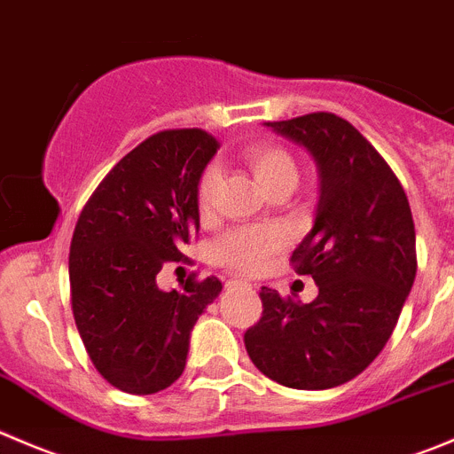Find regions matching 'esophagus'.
Segmentation results:
<instances>
[{"label":"esophagus","instance_id":"obj_1","mask_svg":"<svg viewBox=\"0 0 454 454\" xmlns=\"http://www.w3.org/2000/svg\"><path fill=\"white\" fill-rule=\"evenodd\" d=\"M241 286H248V284H246V281H241V279H228V281H226V288H228V290L241 288Z\"/></svg>","mask_w":454,"mask_h":454}]
</instances>
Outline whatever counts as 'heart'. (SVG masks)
<instances>
[{"mask_svg": "<svg viewBox=\"0 0 454 454\" xmlns=\"http://www.w3.org/2000/svg\"><path fill=\"white\" fill-rule=\"evenodd\" d=\"M241 160L246 161L263 191L270 192L277 188H290L293 191L299 182V164L293 153L277 142H259L244 148ZM219 186V170L215 166L201 173L197 184V210L201 217L213 213L215 195ZM286 237L275 226H253L237 228L223 235L215 244V259L226 268L237 272H254L263 266L270 254L284 248Z\"/></svg>", "mask_w": 454, "mask_h": 454, "instance_id": "obj_1", "label": "heart"}]
</instances>
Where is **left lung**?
<instances>
[{
	"mask_svg": "<svg viewBox=\"0 0 454 454\" xmlns=\"http://www.w3.org/2000/svg\"><path fill=\"white\" fill-rule=\"evenodd\" d=\"M266 126L303 144L319 164L315 226L290 257L319 294L294 303L263 286L262 319L246 330V353L277 384L334 388L366 371L397 325L417 272L411 204L388 161L334 113Z\"/></svg>",
	"mask_w": 454,
	"mask_h": 454,
	"instance_id": "obj_1",
	"label": "left lung"
}]
</instances>
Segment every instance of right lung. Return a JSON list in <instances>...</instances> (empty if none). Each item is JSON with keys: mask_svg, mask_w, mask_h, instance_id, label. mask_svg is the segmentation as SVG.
Returning a JSON list of instances; mask_svg holds the SVG:
<instances>
[{"mask_svg": "<svg viewBox=\"0 0 454 454\" xmlns=\"http://www.w3.org/2000/svg\"><path fill=\"white\" fill-rule=\"evenodd\" d=\"M219 142L161 130L121 157L83 206L70 241V303L92 366L130 395L168 388L186 368L191 330L222 293L217 277L161 290L166 263L188 262L200 232L197 184Z\"/></svg>", "mask_w": 454, "mask_h": 454, "instance_id": "right-lung-1", "label": "right lung"}]
</instances>
